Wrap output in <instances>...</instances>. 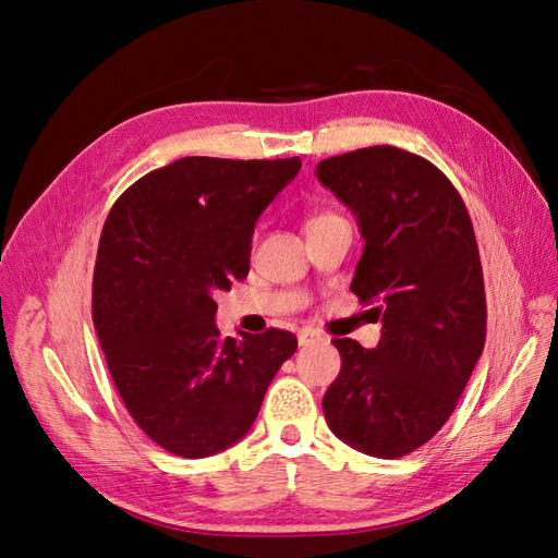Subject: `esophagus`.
<instances>
[{
	"mask_svg": "<svg viewBox=\"0 0 558 558\" xmlns=\"http://www.w3.org/2000/svg\"><path fill=\"white\" fill-rule=\"evenodd\" d=\"M298 342H300V347H310V344L320 342V335H316L314 330L305 328V330H300V332H298Z\"/></svg>",
	"mask_w": 558,
	"mask_h": 558,
	"instance_id": "esophagus-1",
	"label": "esophagus"
}]
</instances>
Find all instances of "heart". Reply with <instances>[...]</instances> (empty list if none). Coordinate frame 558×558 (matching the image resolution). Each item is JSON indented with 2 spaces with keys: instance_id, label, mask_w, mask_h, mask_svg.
Masks as SVG:
<instances>
[{
  "instance_id": "heart-1",
  "label": "heart",
  "mask_w": 558,
  "mask_h": 558,
  "mask_svg": "<svg viewBox=\"0 0 558 558\" xmlns=\"http://www.w3.org/2000/svg\"><path fill=\"white\" fill-rule=\"evenodd\" d=\"M328 218H335V214H316V216L312 218V221L307 223V228L314 226V223H320V221H328Z\"/></svg>"
}]
</instances>
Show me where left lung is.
<instances>
[{
	"mask_svg": "<svg viewBox=\"0 0 558 558\" xmlns=\"http://www.w3.org/2000/svg\"><path fill=\"white\" fill-rule=\"evenodd\" d=\"M316 177L359 218L365 248L351 291L381 318L377 349L332 340L342 369L324 414L349 447L400 459L447 424L482 356L475 230L453 183L404 148H356L320 160Z\"/></svg>",
	"mask_w": 558,
	"mask_h": 558,
	"instance_id": "left-lung-1",
	"label": "left lung"
}]
</instances>
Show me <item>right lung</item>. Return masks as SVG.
Instances as JSON below:
<instances>
[{
    "label": "right lung",
    "mask_w": 558,
    "mask_h": 558,
    "mask_svg": "<svg viewBox=\"0 0 558 558\" xmlns=\"http://www.w3.org/2000/svg\"><path fill=\"white\" fill-rule=\"evenodd\" d=\"M300 158H181L113 202L97 246L93 324L111 379L150 440L205 459L246 435L298 340L281 328L221 337L216 291L248 275L260 211Z\"/></svg>",
    "instance_id": "add662e5"
}]
</instances>
